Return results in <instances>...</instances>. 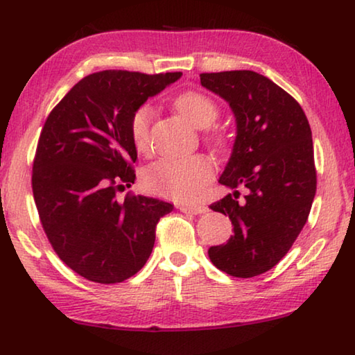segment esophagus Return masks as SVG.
Returning <instances> with one entry per match:
<instances>
[{
    "mask_svg": "<svg viewBox=\"0 0 355 355\" xmlns=\"http://www.w3.org/2000/svg\"><path fill=\"white\" fill-rule=\"evenodd\" d=\"M180 211L189 213V214H202L207 213L208 208L205 205H180Z\"/></svg>",
    "mask_w": 355,
    "mask_h": 355,
    "instance_id": "1",
    "label": "esophagus"
}]
</instances>
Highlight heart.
I'll list each match as a JSON object with an SVG mask.
<instances>
[{
	"label": "heart",
	"instance_id": "obj_1",
	"mask_svg": "<svg viewBox=\"0 0 355 355\" xmlns=\"http://www.w3.org/2000/svg\"><path fill=\"white\" fill-rule=\"evenodd\" d=\"M177 112L196 128H207L218 117V106L208 95L186 91L173 100ZM152 107L137 106L130 119V135L137 152H147L150 146ZM214 166L203 155L167 156L147 166L142 183L150 192L175 200H194L213 178Z\"/></svg>",
	"mask_w": 355,
	"mask_h": 355
}]
</instances>
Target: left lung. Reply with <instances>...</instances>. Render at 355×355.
Instances as JSON below:
<instances>
[{"mask_svg": "<svg viewBox=\"0 0 355 355\" xmlns=\"http://www.w3.org/2000/svg\"><path fill=\"white\" fill-rule=\"evenodd\" d=\"M200 84L227 101L236 123L219 177L233 192L209 205L228 216L233 235L208 257L233 277H255L286 255L307 222L316 192L311 130L297 101L257 71L202 73Z\"/></svg>", "mask_w": 355, "mask_h": 355, "instance_id": "8db88e82", "label": "left lung"}]
</instances>
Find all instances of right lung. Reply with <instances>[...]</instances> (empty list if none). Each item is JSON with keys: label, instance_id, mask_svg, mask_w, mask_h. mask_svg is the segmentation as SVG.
<instances>
[{"label": "right lung", "instance_id": "right-lung-1", "mask_svg": "<svg viewBox=\"0 0 355 355\" xmlns=\"http://www.w3.org/2000/svg\"><path fill=\"white\" fill-rule=\"evenodd\" d=\"M182 76L105 70L75 84L42 128L33 194L59 258L97 284L127 280L147 263L169 202L119 191L135 183L137 152L130 119L137 106Z\"/></svg>", "mask_w": 355, "mask_h": 355}]
</instances>
